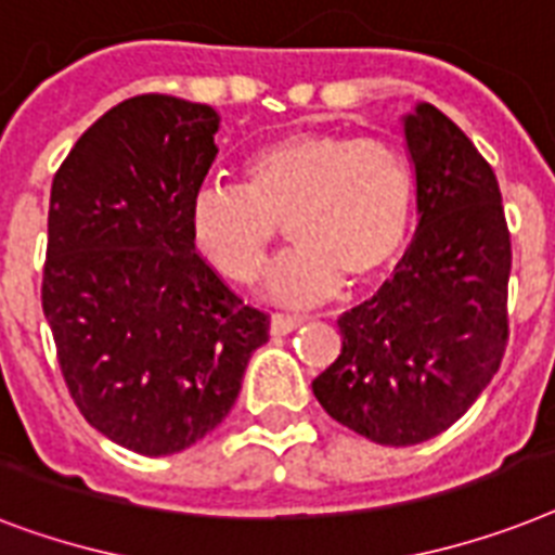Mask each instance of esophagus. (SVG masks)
<instances>
[{
  "mask_svg": "<svg viewBox=\"0 0 555 555\" xmlns=\"http://www.w3.org/2000/svg\"><path fill=\"white\" fill-rule=\"evenodd\" d=\"M304 323V318H298V314H281L274 312L272 321H269V332L272 335H289V332H295Z\"/></svg>",
  "mask_w": 555,
  "mask_h": 555,
  "instance_id": "obj_1",
  "label": "esophagus"
}]
</instances>
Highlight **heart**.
Instances as JSON below:
<instances>
[{
	"label": "heart",
	"mask_w": 555,
	"mask_h": 555,
	"mask_svg": "<svg viewBox=\"0 0 555 555\" xmlns=\"http://www.w3.org/2000/svg\"><path fill=\"white\" fill-rule=\"evenodd\" d=\"M241 180L194 194L192 241L225 281L255 283L289 223L298 249L266 278L283 304H321L347 278L378 281L410 234L415 171L387 137L295 131L246 154Z\"/></svg>",
	"instance_id": "1"
}]
</instances>
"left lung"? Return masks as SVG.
Segmentation results:
<instances>
[{
  "instance_id": "8db88e82",
  "label": "left lung",
  "mask_w": 555,
  "mask_h": 555,
  "mask_svg": "<svg viewBox=\"0 0 555 555\" xmlns=\"http://www.w3.org/2000/svg\"><path fill=\"white\" fill-rule=\"evenodd\" d=\"M418 232L396 274L338 318L344 347L312 380L332 418L384 447L444 433L507 349L509 232L493 168L453 119L421 102L403 119Z\"/></svg>"
}]
</instances>
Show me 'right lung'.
<instances>
[{"instance_id": "obj_1", "label": "right lung", "mask_w": 555, "mask_h": 555, "mask_svg": "<svg viewBox=\"0 0 555 555\" xmlns=\"http://www.w3.org/2000/svg\"><path fill=\"white\" fill-rule=\"evenodd\" d=\"M217 126L201 102L131 96L53 175L42 309L56 361L88 424L140 455L208 436L269 340V314L225 286L189 229Z\"/></svg>"}]
</instances>
